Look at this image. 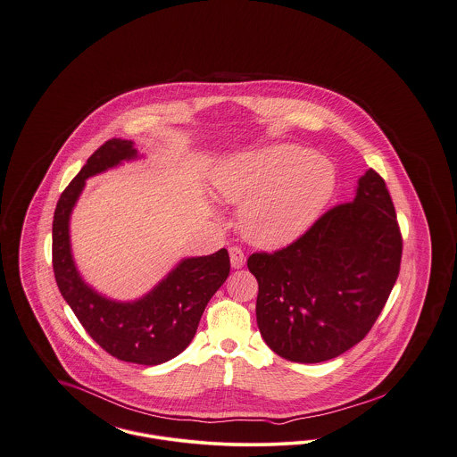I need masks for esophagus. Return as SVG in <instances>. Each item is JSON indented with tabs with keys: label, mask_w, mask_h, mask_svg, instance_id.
<instances>
[{
	"label": "esophagus",
	"mask_w": 457,
	"mask_h": 457,
	"mask_svg": "<svg viewBox=\"0 0 457 457\" xmlns=\"http://www.w3.org/2000/svg\"><path fill=\"white\" fill-rule=\"evenodd\" d=\"M229 259H231V265L235 269H241L245 265V261H246V257H245V253H243V250L239 246H231L229 248Z\"/></svg>",
	"instance_id": "1"
}]
</instances>
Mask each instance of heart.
<instances>
[{
	"instance_id": "heart-1",
	"label": "heart",
	"mask_w": 457,
	"mask_h": 457,
	"mask_svg": "<svg viewBox=\"0 0 457 457\" xmlns=\"http://www.w3.org/2000/svg\"><path fill=\"white\" fill-rule=\"evenodd\" d=\"M334 166L293 144L239 155L218 176L220 196L241 205V231L263 248L300 238L319 219L336 190Z\"/></svg>"
}]
</instances>
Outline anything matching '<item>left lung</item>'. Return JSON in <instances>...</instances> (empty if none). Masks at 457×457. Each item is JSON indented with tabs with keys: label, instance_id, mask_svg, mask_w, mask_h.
I'll list each match as a JSON object with an SVG mask.
<instances>
[{
	"label": "left lung",
	"instance_id": "left-lung-1",
	"mask_svg": "<svg viewBox=\"0 0 457 457\" xmlns=\"http://www.w3.org/2000/svg\"><path fill=\"white\" fill-rule=\"evenodd\" d=\"M403 237L386 181L370 168L337 204L272 253L255 252L257 324L284 360L320 363L358 345L397 281Z\"/></svg>",
	"mask_w": 457,
	"mask_h": 457
}]
</instances>
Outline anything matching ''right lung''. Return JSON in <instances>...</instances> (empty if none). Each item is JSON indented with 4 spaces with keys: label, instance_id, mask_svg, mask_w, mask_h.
Wrapping results in <instances>:
<instances>
[{
    "label": "right lung",
    "instance_id": "1",
    "mask_svg": "<svg viewBox=\"0 0 457 457\" xmlns=\"http://www.w3.org/2000/svg\"><path fill=\"white\" fill-rule=\"evenodd\" d=\"M137 157L133 144L111 138L92 154L60 195L53 220V270L60 293L88 336L111 356L159 365L187 348L214 293L229 276L226 248L207 257L185 259L138 302H112L82 281L70 252L68 220L88 176Z\"/></svg>",
    "mask_w": 457,
    "mask_h": 457
}]
</instances>
